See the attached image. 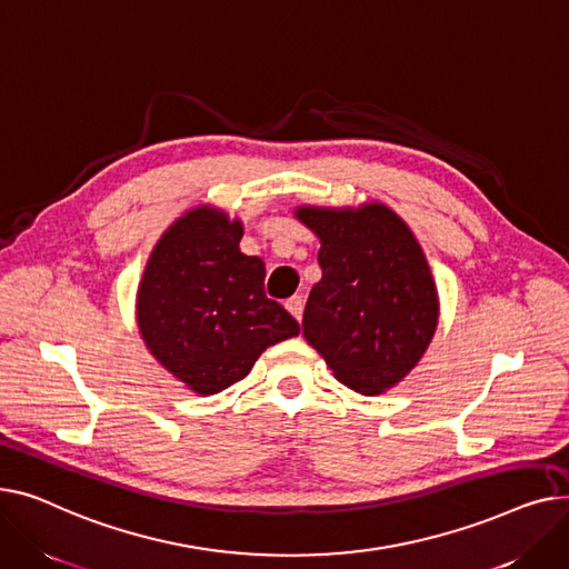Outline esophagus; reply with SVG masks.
I'll return each instance as SVG.
<instances>
[{
	"label": "esophagus",
	"instance_id": "34e87169",
	"mask_svg": "<svg viewBox=\"0 0 569 569\" xmlns=\"http://www.w3.org/2000/svg\"><path fill=\"white\" fill-rule=\"evenodd\" d=\"M303 303H306L303 296H291V298L287 300V303H284V308L289 310V315H291L296 321H300V319H303Z\"/></svg>",
	"mask_w": 569,
	"mask_h": 569
}]
</instances>
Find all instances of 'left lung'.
I'll list each match as a JSON object with an SVG mask.
<instances>
[{
    "instance_id": "1",
    "label": "left lung",
    "mask_w": 569,
    "mask_h": 569,
    "mask_svg": "<svg viewBox=\"0 0 569 569\" xmlns=\"http://www.w3.org/2000/svg\"><path fill=\"white\" fill-rule=\"evenodd\" d=\"M319 239L321 280L303 336L340 383L381 395L425 356L439 326V291L411 227L390 207H296Z\"/></svg>"
}]
</instances>
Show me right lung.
Wrapping results in <instances>:
<instances>
[{
  "label": "right lung",
  "instance_id": "add662e5",
  "mask_svg": "<svg viewBox=\"0 0 569 569\" xmlns=\"http://www.w3.org/2000/svg\"><path fill=\"white\" fill-rule=\"evenodd\" d=\"M243 222L199 204L153 246L136 317L151 356L188 390L209 397L241 381L257 358L296 338L298 321L263 293V261L241 252Z\"/></svg>",
  "mask_w": 569,
  "mask_h": 569
}]
</instances>
